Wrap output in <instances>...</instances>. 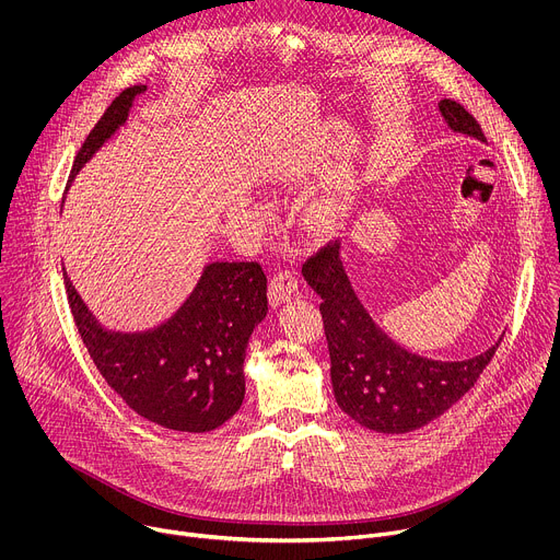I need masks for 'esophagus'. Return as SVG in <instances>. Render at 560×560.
Wrapping results in <instances>:
<instances>
[{
	"mask_svg": "<svg viewBox=\"0 0 560 560\" xmlns=\"http://www.w3.org/2000/svg\"><path fill=\"white\" fill-rule=\"evenodd\" d=\"M299 288V279L294 277V272L290 270H281L279 275L272 277L270 281V290H268V296H270V303L272 305H281L285 303Z\"/></svg>",
	"mask_w": 560,
	"mask_h": 560,
	"instance_id": "34e87169",
	"label": "esophagus"
}]
</instances>
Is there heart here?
<instances>
[{"label":"heart","instance_id":"heart-1","mask_svg":"<svg viewBox=\"0 0 560 560\" xmlns=\"http://www.w3.org/2000/svg\"><path fill=\"white\" fill-rule=\"evenodd\" d=\"M346 212V203L337 197H318L314 199L303 214V221L310 232H328L332 230Z\"/></svg>","mask_w":560,"mask_h":560}]
</instances>
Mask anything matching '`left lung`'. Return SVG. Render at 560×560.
Instances as JSON below:
<instances>
[{"mask_svg": "<svg viewBox=\"0 0 560 560\" xmlns=\"http://www.w3.org/2000/svg\"><path fill=\"white\" fill-rule=\"evenodd\" d=\"M439 110L452 132L486 143L481 126L460 104L441 100ZM301 272L322 296L318 310L337 404L359 425L381 434H406L447 412L481 376L503 339L471 359H430L396 343L374 322L346 272L341 244L316 253Z\"/></svg>", "mask_w": 560, "mask_h": 560, "instance_id": "left-lung-1", "label": "left lung"}]
</instances>
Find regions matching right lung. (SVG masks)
Listing matches in <instances>:
<instances>
[{
  "label": "right lung",
  "instance_id": "add662e5",
  "mask_svg": "<svg viewBox=\"0 0 560 560\" xmlns=\"http://www.w3.org/2000/svg\"><path fill=\"white\" fill-rule=\"evenodd\" d=\"M145 86L126 89L77 152L72 182L126 124ZM70 312L106 383L139 417L177 432H210L244 404V361L255 328L268 314V279L259 264L212 261L188 299L154 328H106L74 290L63 268Z\"/></svg>",
  "mask_w": 560,
  "mask_h": 560
}]
</instances>
